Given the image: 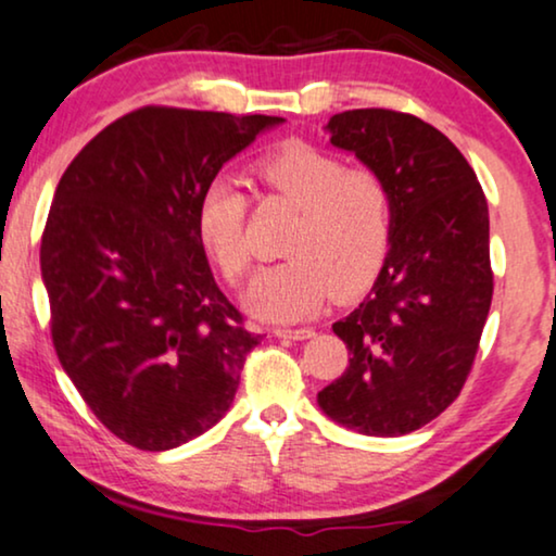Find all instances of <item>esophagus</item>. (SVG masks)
<instances>
[{
    "instance_id": "obj_1",
    "label": "esophagus",
    "mask_w": 556,
    "mask_h": 556,
    "mask_svg": "<svg viewBox=\"0 0 556 556\" xmlns=\"http://www.w3.org/2000/svg\"><path fill=\"white\" fill-rule=\"evenodd\" d=\"M278 339H293V341H303V339H311L314 337V329H308V326H303V329H283V326H278V329H273Z\"/></svg>"
}]
</instances>
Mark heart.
<instances>
[{
  "label": "heart",
  "mask_w": 556,
  "mask_h": 556,
  "mask_svg": "<svg viewBox=\"0 0 556 556\" xmlns=\"http://www.w3.org/2000/svg\"><path fill=\"white\" fill-rule=\"evenodd\" d=\"M255 179L295 210L283 255L248 288L250 314L299 321L333 295L349 299L371 286L392 232V194L371 169H346L339 156L291 143L253 166ZM248 197L230 179H212L197 202V240L230 286L250 270Z\"/></svg>",
  "instance_id": "heart-1"
}]
</instances>
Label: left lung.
Returning a JSON list of instances; mask_svg holds the SVG:
<instances>
[{
  "label": "left lung",
  "mask_w": 556,
  "mask_h": 556,
  "mask_svg": "<svg viewBox=\"0 0 556 556\" xmlns=\"http://www.w3.org/2000/svg\"><path fill=\"white\" fill-rule=\"evenodd\" d=\"M326 131L384 179L390 253L359 306L333 333L349 367L318 392L333 422L362 435H407L458 397L489 318V204L455 143L417 116L356 109Z\"/></svg>",
  "instance_id": "8db88e82"
}]
</instances>
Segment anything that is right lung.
<instances>
[{
  "label": "right lung",
  "mask_w": 556,
  "mask_h": 556,
  "mask_svg": "<svg viewBox=\"0 0 556 556\" xmlns=\"http://www.w3.org/2000/svg\"><path fill=\"white\" fill-rule=\"evenodd\" d=\"M278 124L147 105L58 181L40 248L52 344L98 420L139 451L210 430L261 344L212 278L194 215L223 164Z\"/></svg>",
  "instance_id": "right-lung-1"
}]
</instances>
